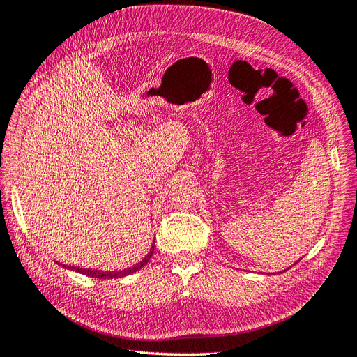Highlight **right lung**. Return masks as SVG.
Here are the masks:
<instances>
[{"label": "right lung", "mask_w": 357, "mask_h": 357, "mask_svg": "<svg viewBox=\"0 0 357 357\" xmlns=\"http://www.w3.org/2000/svg\"><path fill=\"white\" fill-rule=\"evenodd\" d=\"M153 250H154V243H153V246H151V249H149V252L146 254V257L141 261V262H137L136 266H133L132 268H126V270H120V271H100V270H90V268H78V267H71V266H61L62 267H65V268H68V270H73V271H78V273H82V274H86V275H90V278H98V279H119V278H124V275H129L130 273H135V271H137L139 268H142L145 264L151 259V257H153Z\"/></svg>", "instance_id": "1"}]
</instances>
